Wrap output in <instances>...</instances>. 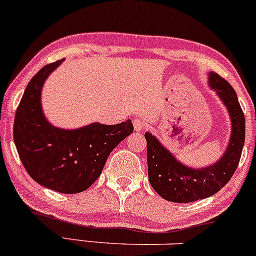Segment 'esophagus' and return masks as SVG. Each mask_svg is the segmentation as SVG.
<instances>
[{"label":"esophagus","mask_w":256,"mask_h":256,"mask_svg":"<svg viewBox=\"0 0 256 256\" xmlns=\"http://www.w3.org/2000/svg\"><path fill=\"white\" fill-rule=\"evenodd\" d=\"M148 122H145V119L143 118H136L134 120V130L140 132L143 131L144 128H146Z\"/></svg>","instance_id":"1"}]
</instances>
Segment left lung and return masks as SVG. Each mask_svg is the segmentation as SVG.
I'll use <instances>...</instances> for the list:
<instances>
[{
  "mask_svg": "<svg viewBox=\"0 0 256 256\" xmlns=\"http://www.w3.org/2000/svg\"><path fill=\"white\" fill-rule=\"evenodd\" d=\"M209 84L227 106L232 118V137L227 151L214 166L192 169L180 162L156 137L146 132L148 171L150 184L164 200L190 203L214 195L227 184L240 162L244 144V114L230 84L218 73L209 74Z\"/></svg>",
  "mask_w": 256,
  "mask_h": 256,
  "instance_id": "8db88e82",
  "label": "left lung"
}]
</instances>
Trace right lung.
Returning a JSON list of instances; mask_svg holds the SVG:
<instances>
[{"label": "right lung", "instance_id": "obj_1", "mask_svg": "<svg viewBox=\"0 0 256 256\" xmlns=\"http://www.w3.org/2000/svg\"><path fill=\"white\" fill-rule=\"evenodd\" d=\"M62 60L44 66L26 87L14 119V142L29 176L62 194L82 192L102 174L113 148L134 132L130 120L117 125L94 122L78 130H61L41 110L44 80Z\"/></svg>", "mask_w": 256, "mask_h": 256}]
</instances>
